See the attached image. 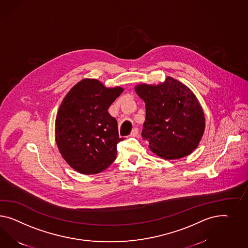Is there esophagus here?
<instances>
[{"label": "esophagus", "instance_id": "34e87169", "mask_svg": "<svg viewBox=\"0 0 248 248\" xmlns=\"http://www.w3.org/2000/svg\"><path fill=\"white\" fill-rule=\"evenodd\" d=\"M138 134H139V130H138V128H134V129H133V131H132V133L130 134V136H131V137H136Z\"/></svg>", "mask_w": 248, "mask_h": 248}]
</instances>
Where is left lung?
I'll return each instance as SVG.
<instances>
[{"mask_svg": "<svg viewBox=\"0 0 248 248\" xmlns=\"http://www.w3.org/2000/svg\"><path fill=\"white\" fill-rule=\"evenodd\" d=\"M134 90L145 103L141 136L150 150L165 160L191 154L205 130L204 113L193 92L170 77L160 85L140 84Z\"/></svg>", "mask_w": 248, "mask_h": 248, "instance_id": "1", "label": "left lung"}]
</instances>
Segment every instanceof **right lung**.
Masks as SVG:
<instances>
[{
  "label": "right lung",
  "instance_id": "obj_1",
  "mask_svg": "<svg viewBox=\"0 0 248 248\" xmlns=\"http://www.w3.org/2000/svg\"><path fill=\"white\" fill-rule=\"evenodd\" d=\"M124 91L107 88L97 79L75 85L61 103L55 124V139L68 165L82 174H96L116 158L117 122L108 108Z\"/></svg>",
  "mask_w": 248,
  "mask_h": 248
}]
</instances>
